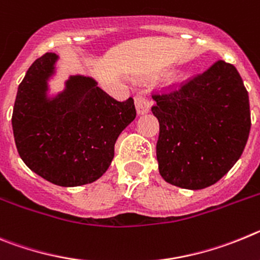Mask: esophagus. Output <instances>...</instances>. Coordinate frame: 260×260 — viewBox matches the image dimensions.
Instances as JSON below:
<instances>
[{"instance_id": "obj_1", "label": "esophagus", "mask_w": 260, "mask_h": 260, "mask_svg": "<svg viewBox=\"0 0 260 260\" xmlns=\"http://www.w3.org/2000/svg\"><path fill=\"white\" fill-rule=\"evenodd\" d=\"M135 104H136V109H137V113L140 115H144V114H147L150 111V107L153 105V101H151L150 98L147 97V95L142 94V93H139V94H136L135 97Z\"/></svg>"}]
</instances>
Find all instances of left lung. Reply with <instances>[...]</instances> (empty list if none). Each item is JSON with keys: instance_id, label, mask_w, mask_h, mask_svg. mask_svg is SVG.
I'll return each mask as SVG.
<instances>
[{"instance_id": "obj_1", "label": "left lung", "mask_w": 260, "mask_h": 260, "mask_svg": "<svg viewBox=\"0 0 260 260\" xmlns=\"http://www.w3.org/2000/svg\"><path fill=\"white\" fill-rule=\"evenodd\" d=\"M159 174L175 186L207 188L240 159L249 139V94L236 67L217 60L203 74L154 93Z\"/></svg>"}]
</instances>
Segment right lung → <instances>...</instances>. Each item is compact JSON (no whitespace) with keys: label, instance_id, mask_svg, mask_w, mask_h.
Returning a JSON list of instances; mask_svg holds the SVG:
<instances>
[{"label":"right lung","instance_id":"obj_1","mask_svg":"<svg viewBox=\"0 0 260 260\" xmlns=\"http://www.w3.org/2000/svg\"><path fill=\"white\" fill-rule=\"evenodd\" d=\"M58 55L35 60L19 84L14 104L16 149L29 170L59 186L95 181L111 165L121 131L136 118L133 98L119 102L89 76L74 75L54 97L49 79Z\"/></svg>","mask_w":260,"mask_h":260}]
</instances>
